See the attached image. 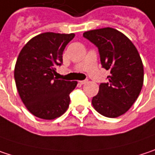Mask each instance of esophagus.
<instances>
[{
	"label": "esophagus",
	"instance_id": "esophagus-1",
	"mask_svg": "<svg viewBox=\"0 0 155 155\" xmlns=\"http://www.w3.org/2000/svg\"><path fill=\"white\" fill-rule=\"evenodd\" d=\"M88 82V80H81V81H79V84H86Z\"/></svg>",
	"mask_w": 155,
	"mask_h": 155
}]
</instances>
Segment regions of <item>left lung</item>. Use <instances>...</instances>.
Listing matches in <instances>:
<instances>
[{
	"mask_svg": "<svg viewBox=\"0 0 155 155\" xmlns=\"http://www.w3.org/2000/svg\"><path fill=\"white\" fill-rule=\"evenodd\" d=\"M83 36L98 47L102 67L110 71L108 82L100 84L99 93L92 100L93 107L110 118L125 114L138 99L144 82V67L138 50L114 28L87 31Z\"/></svg>",
	"mask_w": 155,
	"mask_h": 155,
	"instance_id": "8db88e82",
	"label": "left lung"
}]
</instances>
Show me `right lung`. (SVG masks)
Here are the masks:
<instances>
[{
  "label": "right lung",
  "mask_w": 155,
  "mask_h": 155,
  "mask_svg": "<svg viewBox=\"0 0 155 155\" xmlns=\"http://www.w3.org/2000/svg\"><path fill=\"white\" fill-rule=\"evenodd\" d=\"M74 37V33H40L20 51L14 78L23 103L33 116L54 120L68 109L70 94L78 82L61 80L54 75L62 62L63 50Z\"/></svg>",
  "instance_id": "obj_1"
}]
</instances>
